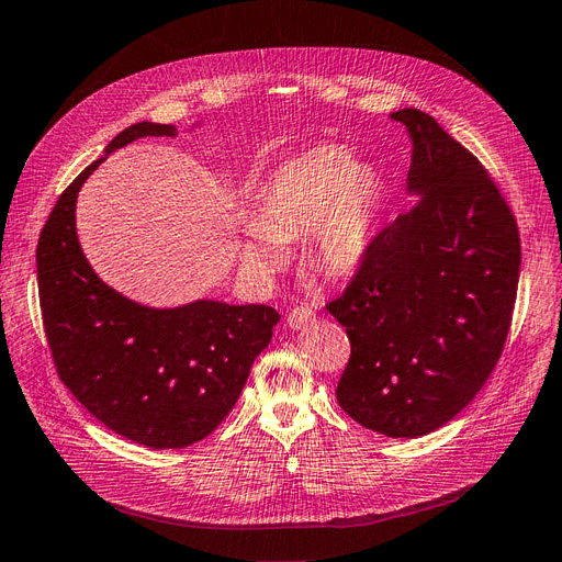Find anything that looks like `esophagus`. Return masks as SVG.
I'll use <instances>...</instances> for the list:
<instances>
[{
    "label": "esophagus",
    "instance_id": "obj_1",
    "mask_svg": "<svg viewBox=\"0 0 562 562\" xmlns=\"http://www.w3.org/2000/svg\"><path fill=\"white\" fill-rule=\"evenodd\" d=\"M313 321H316V313H313L308 306H295L288 313V327L290 329H304Z\"/></svg>",
    "mask_w": 562,
    "mask_h": 562
}]
</instances>
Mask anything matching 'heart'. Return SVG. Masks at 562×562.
I'll return each mask as SVG.
<instances>
[{
    "instance_id": "b5f03b06",
    "label": "heart",
    "mask_w": 562,
    "mask_h": 562,
    "mask_svg": "<svg viewBox=\"0 0 562 562\" xmlns=\"http://www.w3.org/2000/svg\"><path fill=\"white\" fill-rule=\"evenodd\" d=\"M387 200L383 172L359 164L348 147H311L260 182L241 262L254 274H272L285 258L283 241L308 233L311 262L327 274H350L371 258Z\"/></svg>"
}]
</instances>
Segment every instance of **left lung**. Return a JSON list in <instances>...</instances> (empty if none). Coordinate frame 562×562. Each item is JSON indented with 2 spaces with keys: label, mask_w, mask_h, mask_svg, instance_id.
Masks as SVG:
<instances>
[{
  "label": "left lung",
  "mask_w": 562,
  "mask_h": 562,
  "mask_svg": "<svg viewBox=\"0 0 562 562\" xmlns=\"http://www.w3.org/2000/svg\"><path fill=\"white\" fill-rule=\"evenodd\" d=\"M390 117L408 131L406 187L417 203L378 235L327 311L350 339L339 406L375 434L417 438L459 415L496 367L521 241L473 154L417 108Z\"/></svg>",
  "instance_id": "left-lung-1"
}]
</instances>
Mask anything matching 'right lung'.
Segmentation results:
<instances>
[{"instance_id":"obj_1","label":"right lung","mask_w":562,"mask_h":562,"mask_svg":"<svg viewBox=\"0 0 562 562\" xmlns=\"http://www.w3.org/2000/svg\"><path fill=\"white\" fill-rule=\"evenodd\" d=\"M147 136L175 138L177 128L131 124L59 195L36 249L38 297L57 373L82 406L133 442L182 450L233 411L281 316L218 300L154 308L99 279L76 231L78 193L108 154Z\"/></svg>"}]
</instances>
